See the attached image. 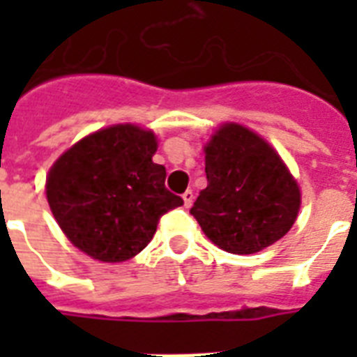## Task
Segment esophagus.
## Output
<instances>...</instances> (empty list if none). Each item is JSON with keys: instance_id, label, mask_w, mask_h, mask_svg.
Masks as SVG:
<instances>
[{"instance_id": "1", "label": "esophagus", "mask_w": 357, "mask_h": 357, "mask_svg": "<svg viewBox=\"0 0 357 357\" xmlns=\"http://www.w3.org/2000/svg\"><path fill=\"white\" fill-rule=\"evenodd\" d=\"M183 202H185V207L192 206V202H195V192H192V190H185Z\"/></svg>"}]
</instances>
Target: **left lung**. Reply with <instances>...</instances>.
Returning <instances> with one entry per match:
<instances>
[{"label":"left lung","mask_w":357,"mask_h":357,"mask_svg":"<svg viewBox=\"0 0 357 357\" xmlns=\"http://www.w3.org/2000/svg\"><path fill=\"white\" fill-rule=\"evenodd\" d=\"M204 151L207 187L190 215L211 243L229 254H255L293 228L300 187L265 139L229 122Z\"/></svg>","instance_id":"8db88e82"}]
</instances>
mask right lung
Returning <instances> with one entry per match:
<instances>
[{"label": "right lung", "mask_w": 357, "mask_h": 357, "mask_svg": "<svg viewBox=\"0 0 357 357\" xmlns=\"http://www.w3.org/2000/svg\"><path fill=\"white\" fill-rule=\"evenodd\" d=\"M155 151L150 129L119 123L75 142L50 168L53 217L92 259H131L153 238L159 218L183 206L165 187V167L151 161Z\"/></svg>", "instance_id": "add662e5"}]
</instances>
